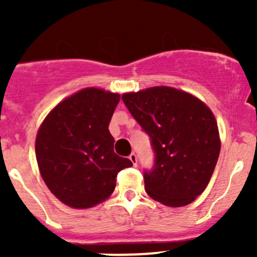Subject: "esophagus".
I'll use <instances>...</instances> for the list:
<instances>
[{
	"instance_id": "obj_1",
	"label": "esophagus",
	"mask_w": 257,
	"mask_h": 257,
	"mask_svg": "<svg viewBox=\"0 0 257 257\" xmlns=\"http://www.w3.org/2000/svg\"><path fill=\"white\" fill-rule=\"evenodd\" d=\"M129 159H131V162L133 163L134 167H137V164H138V158H137L136 153H132V154L129 155Z\"/></svg>"
}]
</instances>
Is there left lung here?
<instances>
[{"label":"left lung","instance_id":"1","mask_svg":"<svg viewBox=\"0 0 257 257\" xmlns=\"http://www.w3.org/2000/svg\"><path fill=\"white\" fill-rule=\"evenodd\" d=\"M124 104L149 136L154 167L145 191L167 206L188 205L208 186L220 154L216 119L205 103L172 87L124 93Z\"/></svg>","mask_w":257,"mask_h":257}]
</instances>
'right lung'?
Returning <instances> with one entry per match:
<instances>
[{
	"mask_svg": "<svg viewBox=\"0 0 257 257\" xmlns=\"http://www.w3.org/2000/svg\"><path fill=\"white\" fill-rule=\"evenodd\" d=\"M118 93L84 88L62 100L46 116L36 137V158L46 185L73 209L103 203L116 175L133 163L114 153L109 121Z\"/></svg>",
	"mask_w": 257,
	"mask_h": 257,
	"instance_id": "obj_1",
	"label": "right lung"
}]
</instances>
